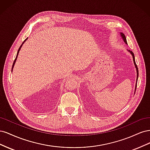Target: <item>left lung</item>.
Segmentation results:
<instances>
[{
	"label": "left lung",
	"instance_id": "1",
	"mask_svg": "<svg viewBox=\"0 0 150 150\" xmlns=\"http://www.w3.org/2000/svg\"><path fill=\"white\" fill-rule=\"evenodd\" d=\"M121 37L122 38V39H123V40H124V41H125V42L127 44V40H126V37H125V34H122V33H121ZM129 52H130V53L131 54V55L133 56V61H134V65H135V67H136V69H137V82L138 81V67H137V64H136V62H135V59H134V53L132 52V51H130L129 50L128 51ZM137 84H136V89H137Z\"/></svg>",
	"mask_w": 150,
	"mask_h": 150
}]
</instances>
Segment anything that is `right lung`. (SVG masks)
Wrapping results in <instances>:
<instances>
[{
    "label": "right lung",
    "mask_w": 150,
    "mask_h": 150,
    "mask_svg": "<svg viewBox=\"0 0 150 150\" xmlns=\"http://www.w3.org/2000/svg\"><path fill=\"white\" fill-rule=\"evenodd\" d=\"M27 39H28V38H27ZM26 39H25V40H24V41L23 42H22V44H21V46H20V47L19 48V50H18V51H17V56H16V59H15V60H14V61H13V65H12V69H13V66H14V64H15V62H16V59H17V56H18V54H19V51H20V49H21V47H22V44H24V42L25 41V40H26Z\"/></svg>",
    "instance_id": "add662e5"
}]
</instances>
